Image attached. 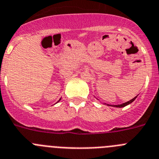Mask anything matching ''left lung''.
Wrapping results in <instances>:
<instances>
[{
	"label": "left lung",
	"mask_w": 159,
	"mask_h": 159,
	"mask_svg": "<svg viewBox=\"0 0 159 159\" xmlns=\"http://www.w3.org/2000/svg\"><path fill=\"white\" fill-rule=\"evenodd\" d=\"M136 97H137V96H136V97H134L133 99H131V101H128V102H126V103H124V104H118V105H109V104H108V105H109V106L116 107V108H123V107H125L126 105H128V104H131V103H132L133 101H135V98H136Z\"/></svg>",
	"instance_id": "8db88e82"
}]
</instances>
